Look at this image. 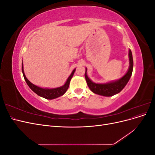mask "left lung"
<instances>
[{
  "mask_svg": "<svg viewBox=\"0 0 155 155\" xmlns=\"http://www.w3.org/2000/svg\"><path fill=\"white\" fill-rule=\"evenodd\" d=\"M129 68L127 72L120 79L115 81H112L104 84L95 83L92 82L88 78L87 74V68L85 70V77L87 81V83L91 89V91L96 94H99L104 96H112L116 94L119 93L122 91V89L125 87L127 83H128L130 78L133 73V59L132 52L130 50H129Z\"/></svg>",
  "mask_w": 155,
  "mask_h": 155,
  "instance_id": "left-lung-1",
  "label": "left lung"
}]
</instances>
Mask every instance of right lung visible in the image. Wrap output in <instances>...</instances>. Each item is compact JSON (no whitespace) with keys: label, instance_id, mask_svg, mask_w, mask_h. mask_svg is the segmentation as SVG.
<instances>
[{"label":"right lung","instance_id":"1","mask_svg":"<svg viewBox=\"0 0 155 155\" xmlns=\"http://www.w3.org/2000/svg\"><path fill=\"white\" fill-rule=\"evenodd\" d=\"M22 71L23 74V76H24V78L25 79V81L27 83V85H28V87L31 89V90L34 91L35 93H36L37 95L43 97L44 98H46L47 100H52L55 99L56 97H58L61 96L63 95L64 94L67 92V89L68 88L69 85H70V82L72 76H74V74L76 71V68H75L72 74H70V76L68 77L67 79V80L66 83H64V85H63L62 87H60L58 88H43L37 87L34 84H32L28 79L25 76V72H24V70H23V64L22 63Z\"/></svg>","mask_w":155,"mask_h":155}]
</instances>
